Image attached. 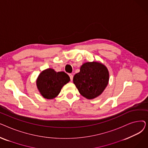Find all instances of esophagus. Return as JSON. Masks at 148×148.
Listing matches in <instances>:
<instances>
[{"mask_svg": "<svg viewBox=\"0 0 148 148\" xmlns=\"http://www.w3.org/2000/svg\"><path fill=\"white\" fill-rule=\"evenodd\" d=\"M69 77H70V79H71V80L72 81L73 79V75L71 74H69Z\"/></svg>", "mask_w": 148, "mask_h": 148, "instance_id": "34e87169", "label": "esophagus"}]
</instances>
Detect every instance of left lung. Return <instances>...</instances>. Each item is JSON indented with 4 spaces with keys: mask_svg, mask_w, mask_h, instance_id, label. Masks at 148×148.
<instances>
[{
    "mask_svg": "<svg viewBox=\"0 0 148 148\" xmlns=\"http://www.w3.org/2000/svg\"><path fill=\"white\" fill-rule=\"evenodd\" d=\"M108 80L109 73L107 67L97 62L83 64L80 72L75 74L73 78V82L80 94L89 99L101 94Z\"/></svg>",
    "mask_w": 148,
    "mask_h": 148,
    "instance_id": "8db88e82",
    "label": "left lung"
}]
</instances>
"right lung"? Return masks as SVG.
<instances>
[{"mask_svg":"<svg viewBox=\"0 0 148 148\" xmlns=\"http://www.w3.org/2000/svg\"><path fill=\"white\" fill-rule=\"evenodd\" d=\"M70 81L65 72H56L48 68L42 71L36 80L37 88L41 95L46 99H53L60 93L62 88Z\"/></svg>","mask_w":148,"mask_h":148,"instance_id":"1","label":"right lung"}]
</instances>
